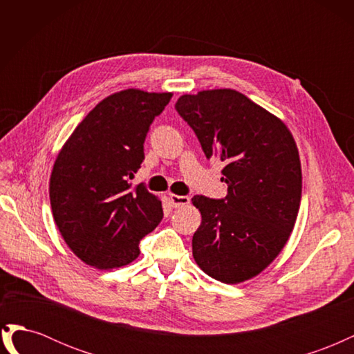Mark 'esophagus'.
Wrapping results in <instances>:
<instances>
[{"label":"esophagus","instance_id":"34e87169","mask_svg":"<svg viewBox=\"0 0 354 354\" xmlns=\"http://www.w3.org/2000/svg\"><path fill=\"white\" fill-rule=\"evenodd\" d=\"M169 201L171 205L174 208H180V207H187L190 203L189 196H178V195H169Z\"/></svg>","mask_w":354,"mask_h":354}]
</instances>
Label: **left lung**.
I'll list each match as a JSON object with an SVG mask.
<instances>
[{
	"label": "left lung",
	"mask_w": 354,
	"mask_h": 354,
	"mask_svg": "<svg viewBox=\"0 0 354 354\" xmlns=\"http://www.w3.org/2000/svg\"><path fill=\"white\" fill-rule=\"evenodd\" d=\"M176 111L195 131L207 159L224 162L227 196L196 195L202 223L194 259L216 281L239 283L263 272L282 251L301 202V164L286 125L245 94H185Z\"/></svg>",
	"instance_id": "obj_1"
}]
</instances>
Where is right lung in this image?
<instances>
[{"label":"right lung","mask_w":354,"mask_h":354,"mask_svg":"<svg viewBox=\"0 0 354 354\" xmlns=\"http://www.w3.org/2000/svg\"><path fill=\"white\" fill-rule=\"evenodd\" d=\"M171 93L124 90L102 100L75 128L50 177L53 217L73 254L97 269L136 260L138 243L164 217L162 203L130 180L145 138Z\"/></svg>","instance_id":"right-lung-1"}]
</instances>
